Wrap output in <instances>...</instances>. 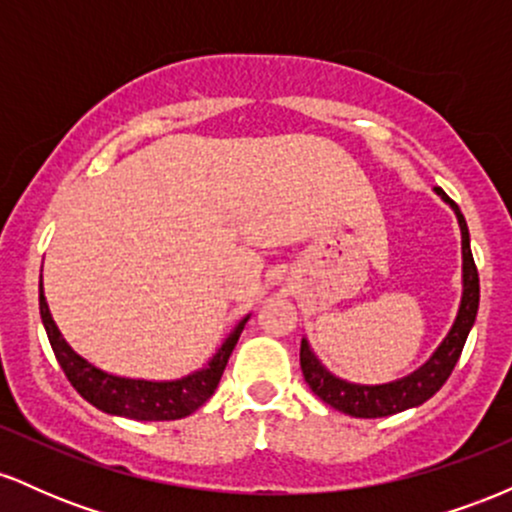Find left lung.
I'll list each match as a JSON object with an SVG mask.
<instances>
[{"label":"left lung","mask_w":512,"mask_h":512,"mask_svg":"<svg viewBox=\"0 0 512 512\" xmlns=\"http://www.w3.org/2000/svg\"><path fill=\"white\" fill-rule=\"evenodd\" d=\"M436 192L445 202L455 209L457 221H460L462 231V276H464V291H462V305L460 313H457L455 325L445 342L438 346L436 354L431 356V361L424 368H419L416 373L407 375V378L397 380V383L387 385H354L346 383V380L334 378L330 370L322 368V363L317 361L313 351H310L308 342H301V370L305 383L310 385V390L322 399L330 407L344 411V414L356 416V419H378V416H390L397 411H404L409 407H419L428 397H433L440 387L445 385V380L450 378L452 368L460 361V354L467 342V334L472 330L474 320H477L479 310V272L477 264H474L472 248H469V231L467 221H464L460 207H457L452 199L445 195L440 187Z\"/></svg>","instance_id":"1"}]
</instances>
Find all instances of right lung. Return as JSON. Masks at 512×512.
I'll use <instances>...</instances> for the list:
<instances>
[{"label":"right lung","instance_id":"add662e5","mask_svg":"<svg viewBox=\"0 0 512 512\" xmlns=\"http://www.w3.org/2000/svg\"><path fill=\"white\" fill-rule=\"evenodd\" d=\"M40 317H43L45 332H48L57 363L62 366L74 390L88 404L105 411V414L127 416V419L137 421H175L182 419V416H190L192 411L202 407L214 395L223 368H226L228 358H231L238 344L240 332H243L245 322H248V317H245L236 330L228 334L221 349L216 351L214 358L202 370L182 380H173V383H149V380H129L108 375L84 361L79 354H74L72 346L64 342L55 320H52L43 296V281H40Z\"/></svg>","mask_w":512,"mask_h":512}]
</instances>
